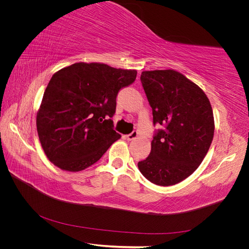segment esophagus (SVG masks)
I'll return each mask as SVG.
<instances>
[{
	"mask_svg": "<svg viewBox=\"0 0 249 249\" xmlns=\"http://www.w3.org/2000/svg\"><path fill=\"white\" fill-rule=\"evenodd\" d=\"M138 136V132L137 131H133L131 134H129V135H126L125 136V138H126V140H129V141H131V140H134V139H136V137Z\"/></svg>",
	"mask_w": 249,
	"mask_h": 249,
	"instance_id": "obj_1",
	"label": "esophagus"
}]
</instances>
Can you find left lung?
<instances>
[{
    "mask_svg": "<svg viewBox=\"0 0 249 249\" xmlns=\"http://www.w3.org/2000/svg\"><path fill=\"white\" fill-rule=\"evenodd\" d=\"M140 80L154 125L162 129L138 168L156 185H176L191 176L208 153L214 136L212 107L206 93L178 71H142Z\"/></svg>",
    "mask_w": 249,
    "mask_h": 249,
    "instance_id": "obj_1",
    "label": "left lung"
}]
</instances>
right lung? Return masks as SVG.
<instances>
[{"label": "right lung", "instance_id": "add662e5", "mask_svg": "<svg viewBox=\"0 0 249 249\" xmlns=\"http://www.w3.org/2000/svg\"><path fill=\"white\" fill-rule=\"evenodd\" d=\"M136 76V71L84 62L53 74L36 117L49 160L67 171H81L99 161L122 137L111 117L119 90Z\"/></svg>", "mask_w": 249, "mask_h": 249}]
</instances>
